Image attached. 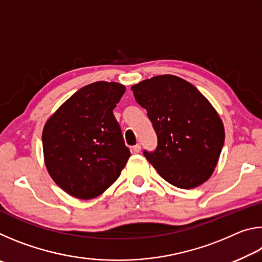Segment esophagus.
I'll return each mask as SVG.
<instances>
[{"instance_id":"esophagus-1","label":"esophagus","mask_w":262,"mask_h":262,"mask_svg":"<svg viewBox=\"0 0 262 262\" xmlns=\"http://www.w3.org/2000/svg\"><path fill=\"white\" fill-rule=\"evenodd\" d=\"M133 152H135V154H139V152H141V145L140 144H136V145H134V147H133Z\"/></svg>"}]
</instances>
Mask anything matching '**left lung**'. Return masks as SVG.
Segmentation results:
<instances>
[{
  "instance_id": "obj_1",
  "label": "left lung",
  "mask_w": 262,
  "mask_h": 262,
  "mask_svg": "<svg viewBox=\"0 0 262 262\" xmlns=\"http://www.w3.org/2000/svg\"><path fill=\"white\" fill-rule=\"evenodd\" d=\"M147 110L158 145L144 156L167 183L190 189L210 178L224 144L219 113L193 84L174 75H159L132 86Z\"/></svg>"
}]
</instances>
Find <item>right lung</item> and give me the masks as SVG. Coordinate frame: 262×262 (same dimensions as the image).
Here are the masks:
<instances>
[{
    "instance_id": "right-lung-1",
    "label": "right lung",
    "mask_w": 262,
    "mask_h": 262,
    "mask_svg": "<svg viewBox=\"0 0 262 262\" xmlns=\"http://www.w3.org/2000/svg\"><path fill=\"white\" fill-rule=\"evenodd\" d=\"M126 88L96 82L79 89L53 113L42 129L45 165L66 193L99 196L119 178L130 156L113 115Z\"/></svg>"
}]
</instances>
